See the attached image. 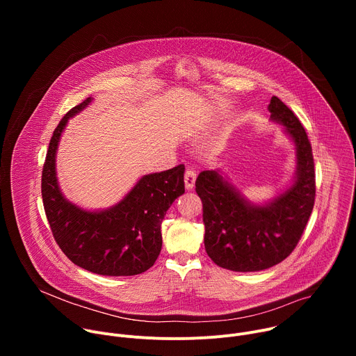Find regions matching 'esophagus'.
Listing matches in <instances>:
<instances>
[{
    "label": "esophagus",
    "instance_id": "esophagus-1",
    "mask_svg": "<svg viewBox=\"0 0 356 356\" xmlns=\"http://www.w3.org/2000/svg\"><path fill=\"white\" fill-rule=\"evenodd\" d=\"M195 183V170L193 168H187L184 173V184L187 190H191Z\"/></svg>",
    "mask_w": 356,
    "mask_h": 356
}]
</instances>
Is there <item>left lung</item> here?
Here are the masks:
<instances>
[{
  "instance_id": "left-lung-1",
  "label": "left lung",
  "mask_w": 356,
  "mask_h": 356,
  "mask_svg": "<svg viewBox=\"0 0 356 356\" xmlns=\"http://www.w3.org/2000/svg\"><path fill=\"white\" fill-rule=\"evenodd\" d=\"M268 110L296 145V177L286 191L258 206L245 200L218 170H202L195 180L207 255L216 265L234 272H258L284 261L314 207L316 172L306 129L277 97H272Z\"/></svg>"
}]
</instances>
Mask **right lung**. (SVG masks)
<instances>
[{
	"mask_svg": "<svg viewBox=\"0 0 356 356\" xmlns=\"http://www.w3.org/2000/svg\"><path fill=\"white\" fill-rule=\"evenodd\" d=\"M91 103L72 108L54 131L43 170L42 198L54 238L77 266L103 276H134L156 262L161 225L173 201L184 193V165L146 175L111 209L87 211L66 200L56 177V150L70 117Z\"/></svg>",
	"mask_w": 356,
	"mask_h": 356,
	"instance_id": "add662e5",
	"label": "right lung"
}]
</instances>
